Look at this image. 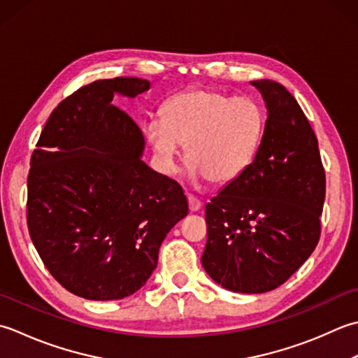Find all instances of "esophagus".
<instances>
[{
    "label": "esophagus",
    "instance_id": "esophagus-1",
    "mask_svg": "<svg viewBox=\"0 0 358 358\" xmlns=\"http://www.w3.org/2000/svg\"><path fill=\"white\" fill-rule=\"evenodd\" d=\"M187 199H188V208H189V211H198L202 207V202L198 198H194V196L188 194Z\"/></svg>",
    "mask_w": 358,
    "mask_h": 358
}]
</instances>
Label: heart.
Returning a JSON list of instances; mask_svg holds the SVG:
<instances>
[{
    "label": "heart",
    "instance_id": "1",
    "mask_svg": "<svg viewBox=\"0 0 358 358\" xmlns=\"http://www.w3.org/2000/svg\"><path fill=\"white\" fill-rule=\"evenodd\" d=\"M266 123L258 100L201 87L174 96L164 106L162 120L145 125V136L169 171L176 170L180 148L187 147L194 174L211 184H227L257 157Z\"/></svg>",
    "mask_w": 358,
    "mask_h": 358
}]
</instances>
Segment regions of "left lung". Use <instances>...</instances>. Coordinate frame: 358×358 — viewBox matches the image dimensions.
Listing matches in <instances>:
<instances>
[{
  "instance_id": "1",
  "label": "left lung",
  "mask_w": 358,
  "mask_h": 358,
  "mask_svg": "<svg viewBox=\"0 0 358 358\" xmlns=\"http://www.w3.org/2000/svg\"><path fill=\"white\" fill-rule=\"evenodd\" d=\"M252 85L267 106L253 162L206 206V272L222 287L264 294L286 282L318 244L326 174L295 97L272 80Z\"/></svg>"
}]
</instances>
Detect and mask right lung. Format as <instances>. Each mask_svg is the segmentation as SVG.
Wrapping results in <instances>:
<instances>
[{
  "instance_id": "right-lung-1",
  "label": "right lung",
  "mask_w": 358,
  "mask_h": 358,
  "mask_svg": "<svg viewBox=\"0 0 358 358\" xmlns=\"http://www.w3.org/2000/svg\"><path fill=\"white\" fill-rule=\"evenodd\" d=\"M150 90L136 77L97 80L49 115L27 176V227L50 275L86 300L133 295L188 213L184 189L141 159L142 131L111 105Z\"/></svg>"
}]
</instances>
